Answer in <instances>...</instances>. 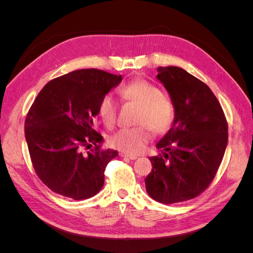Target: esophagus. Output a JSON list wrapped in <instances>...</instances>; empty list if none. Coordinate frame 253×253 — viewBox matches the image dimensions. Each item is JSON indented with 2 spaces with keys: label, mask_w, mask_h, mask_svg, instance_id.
<instances>
[{
  "label": "esophagus",
  "mask_w": 253,
  "mask_h": 253,
  "mask_svg": "<svg viewBox=\"0 0 253 253\" xmlns=\"http://www.w3.org/2000/svg\"><path fill=\"white\" fill-rule=\"evenodd\" d=\"M120 156L121 157H126V158H129V159H132V160H134V159H137V156L136 155H132V154H126V153H120Z\"/></svg>",
  "instance_id": "1"
}]
</instances>
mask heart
<instances>
[{"instance_id": "b5f03b06", "label": "heart", "mask_w": 253, "mask_h": 253, "mask_svg": "<svg viewBox=\"0 0 253 253\" xmlns=\"http://www.w3.org/2000/svg\"><path fill=\"white\" fill-rule=\"evenodd\" d=\"M122 100L138 105L135 127H124L110 137V144L126 154H140L153 138V130L165 133L175 120V106L169 97L154 83L143 78H136L119 88ZM119 110L118 101L112 94H105L99 102V114L106 125L116 121Z\"/></svg>"}]
</instances>
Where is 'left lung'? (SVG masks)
<instances>
[{
  "mask_svg": "<svg viewBox=\"0 0 253 253\" xmlns=\"http://www.w3.org/2000/svg\"><path fill=\"white\" fill-rule=\"evenodd\" d=\"M158 72L174 103L175 120L156 145L165 152L150 157L152 172L144 181L153 200L170 205L192 200L210 186L226 151L228 122L206 83L177 66Z\"/></svg>",
  "mask_w": 253,
  "mask_h": 253,
  "instance_id": "obj_1",
  "label": "left lung"
}]
</instances>
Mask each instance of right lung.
<instances>
[{
    "label": "right lung",
    "instance_id": "add662e5",
    "mask_svg": "<svg viewBox=\"0 0 253 253\" xmlns=\"http://www.w3.org/2000/svg\"><path fill=\"white\" fill-rule=\"evenodd\" d=\"M121 80L101 70H78L50 80L38 94L25 138L36 174L52 192L80 201L103 187L105 168L118 152L101 148L95 118L101 98Z\"/></svg>",
    "mask_w": 253,
    "mask_h": 253
}]
</instances>
